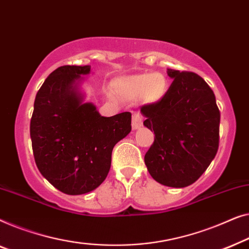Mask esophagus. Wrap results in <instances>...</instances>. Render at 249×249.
Listing matches in <instances>:
<instances>
[{"label": "esophagus", "instance_id": "34e87169", "mask_svg": "<svg viewBox=\"0 0 249 249\" xmlns=\"http://www.w3.org/2000/svg\"><path fill=\"white\" fill-rule=\"evenodd\" d=\"M142 126V116L138 114H134L132 117V128L134 129H139Z\"/></svg>", "mask_w": 249, "mask_h": 249}]
</instances>
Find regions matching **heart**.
Here are the masks:
<instances>
[{
	"label": "heart",
	"instance_id": "b5f03b06",
	"mask_svg": "<svg viewBox=\"0 0 249 249\" xmlns=\"http://www.w3.org/2000/svg\"><path fill=\"white\" fill-rule=\"evenodd\" d=\"M113 88L123 99L141 96L144 103L156 104L166 94L167 80L161 73H141L115 80Z\"/></svg>",
	"mask_w": 249,
	"mask_h": 249
}]
</instances>
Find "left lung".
<instances>
[{"instance_id": "1", "label": "left lung", "mask_w": 249, "mask_h": 249, "mask_svg": "<svg viewBox=\"0 0 249 249\" xmlns=\"http://www.w3.org/2000/svg\"><path fill=\"white\" fill-rule=\"evenodd\" d=\"M167 74L174 81L162 99L141 108L143 125L156 135L144 162L156 181L183 188L195 183L214 159L220 111L201 76L171 69Z\"/></svg>"}]
</instances>
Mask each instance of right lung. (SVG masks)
<instances>
[{
  "mask_svg": "<svg viewBox=\"0 0 249 249\" xmlns=\"http://www.w3.org/2000/svg\"><path fill=\"white\" fill-rule=\"evenodd\" d=\"M90 65L56 69L38 90L30 138L40 174L55 188L81 195L99 186L110 169L115 144L131 132L128 111L101 116L81 91Z\"/></svg>",
  "mask_w": 249,
  "mask_h": 249,
  "instance_id": "1",
  "label": "right lung"
}]
</instances>
